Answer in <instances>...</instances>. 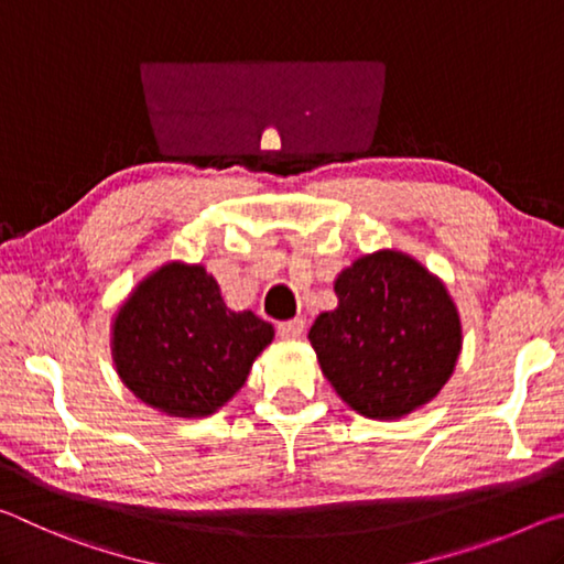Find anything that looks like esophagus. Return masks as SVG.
<instances>
[{
    "mask_svg": "<svg viewBox=\"0 0 564 564\" xmlns=\"http://www.w3.org/2000/svg\"><path fill=\"white\" fill-rule=\"evenodd\" d=\"M276 332H280V337H284V339H297L304 332V319L294 317L288 322H280V325H276Z\"/></svg>",
    "mask_w": 564,
    "mask_h": 564,
    "instance_id": "34e87169",
    "label": "esophagus"
}]
</instances>
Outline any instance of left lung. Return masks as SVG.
<instances>
[{"label": "left lung", "mask_w": 564, "mask_h": 564, "mask_svg": "<svg viewBox=\"0 0 564 564\" xmlns=\"http://www.w3.org/2000/svg\"><path fill=\"white\" fill-rule=\"evenodd\" d=\"M337 307L310 329L322 375L355 412L400 420L435 400L463 352L445 282L414 257L380 249L335 280Z\"/></svg>", "instance_id": "left-lung-1"}]
</instances>
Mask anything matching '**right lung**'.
<instances>
[{
    "label": "right lung",
    "mask_w": 564,
    "mask_h": 564,
    "mask_svg": "<svg viewBox=\"0 0 564 564\" xmlns=\"http://www.w3.org/2000/svg\"><path fill=\"white\" fill-rule=\"evenodd\" d=\"M274 339L254 312L229 310L202 264L164 262L142 276L112 319V359L137 400L170 417L215 414Z\"/></svg>",
    "instance_id": "1"
}]
</instances>
